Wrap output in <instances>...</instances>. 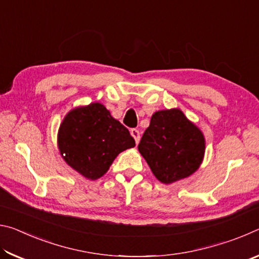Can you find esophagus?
<instances>
[{"label": "esophagus", "instance_id": "obj_1", "mask_svg": "<svg viewBox=\"0 0 259 259\" xmlns=\"http://www.w3.org/2000/svg\"><path fill=\"white\" fill-rule=\"evenodd\" d=\"M130 134H131V136H133V137L135 138V142L138 144L139 140H140L139 130H137V129H131V130H130Z\"/></svg>", "mask_w": 259, "mask_h": 259}]
</instances>
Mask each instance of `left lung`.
<instances>
[{
  "mask_svg": "<svg viewBox=\"0 0 259 259\" xmlns=\"http://www.w3.org/2000/svg\"><path fill=\"white\" fill-rule=\"evenodd\" d=\"M204 136L181 109L155 112L138 151L156 179L171 184L194 174L202 163Z\"/></svg>",
  "mask_w": 259,
  "mask_h": 259,
  "instance_id": "left-lung-1",
  "label": "left lung"
}]
</instances>
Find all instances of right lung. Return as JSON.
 Listing matches in <instances>:
<instances>
[{
    "label": "right lung",
    "mask_w": 259,
    "mask_h": 259,
    "mask_svg": "<svg viewBox=\"0 0 259 259\" xmlns=\"http://www.w3.org/2000/svg\"><path fill=\"white\" fill-rule=\"evenodd\" d=\"M135 145L129 130L100 103L72 109L58 131V148L63 159L91 181L104 176L115 157Z\"/></svg>",
    "instance_id": "1"
}]
</instances>
